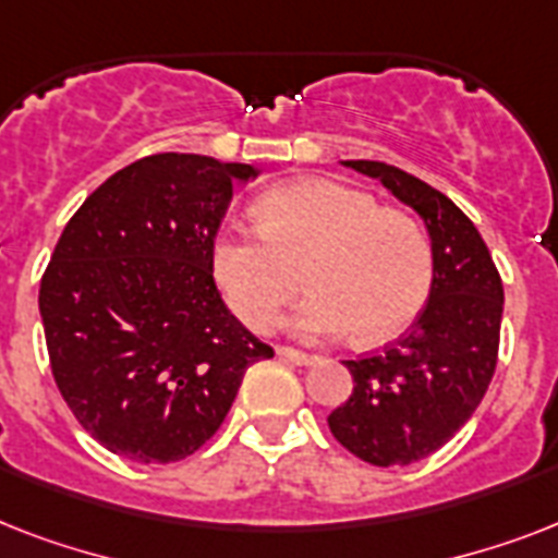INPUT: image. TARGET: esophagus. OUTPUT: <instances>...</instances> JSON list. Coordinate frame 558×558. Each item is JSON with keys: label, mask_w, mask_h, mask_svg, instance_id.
Instances as JSON below:
<instances>
[{"label": "esophagus", "mask_w": 558, "mask_h": 558, "mask_svg": "<svg viewBox=\"0 0 558 558\" xmlns=\"http://www.w3.org/2000/svg\"><path fill=\"white\" fill-rule=\"evenodd\" d=\"M278 356L283 362H292V365H313L315 356L304 353V350H295V348H278Z\"/></svg>", "instance_id": "1"}]
</instances>
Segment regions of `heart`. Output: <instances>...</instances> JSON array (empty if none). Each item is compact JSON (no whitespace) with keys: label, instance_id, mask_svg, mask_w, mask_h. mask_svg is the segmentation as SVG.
Returning <instances> with one entry per match:
<instances>
[{"label":"heart","instance_id":"b5f03b06","mask_svg":"<svg viewBox=\"0 0 558 558\" xmlns=\"http://www.w3.org/2000/svg\"><path fill=\"white\" fill-rule=\"evenodd\" d=\"M257 231L226 228L210 243V271L245 327L269 332L301 289L292 318L304 339L350 330L356 344L397 339L423 313L434 257L423 228L371 193L332 179H295L254 202Z\"/></svg>","mask_w":558,"mask_h":558}]
</instances>
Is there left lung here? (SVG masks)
Returning a JSON list of instances; mask_svg holds the SVG:
<instances>
[{
    "label": "left lung",
    "instance_id": "1",
    "mask_svg": "<svg viewBox=\"0 0 558 558\" xmlns=\"http://www.w3.org/2000/svg\"><path fill=\"white\" fill-rule=\"evenodd\" d=\"M414 208L434 278L414 327L376 356L344 362L353 393L327 416L332 437L373 466L428 458L475 414L498 362L504 287L475 222L423 179L385 161H344Z\"/></svg>",
    "mask_w": 558,
    "mask_h": 558
}]
</instances>
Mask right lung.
Returning <instances> with one entry per match:
<instances>
[{"label": "right lung", "mask_w": 558, "mask_h": 558, "mask_svg": "<svg viewBox=\"0 0 558 558\" xmlns=\"http://www.w3.org/2000/svg\"><path fill=\"white\" fill-rule=\"evenodd\" d=\"M252 165L147 156L83 202L57 240L39 315L65 405L95 440L173 463L226 420L245 371L275 350L228 313L210 243Z\"/></svg>", "instance_id": "obj_1"}]
</instances>
